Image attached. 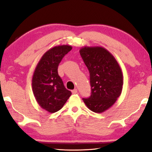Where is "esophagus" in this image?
<instances>
[{"label":"esophagus","instance_id":"obj_1","mask_svg":"<svg viewBox=\"0 0 152 152\" xmlns=\"http://www.w3.org/2000/svg\"><path fill=\"white\" fill-rule=\"evenodd\" d=\"M72 94H76L78 92V91H77V89H74L72 91Z\"/></svg>","mask_w":152,"mask_h":152}]
</instances>
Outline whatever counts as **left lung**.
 <instances>
[{
  "instance_id": "8db88e82",
  "label": "left lung",
  "mask_w": 152,
  "mask_h": 152,
  "mask_svg": "<svg viewBox=\"0 0 152 152\" xmlns=\"http://www.w3.org/2000/svg\"><path fill=\"white\" fill-rule=\"evenodd\" d=\"M80 53L90 73L91 95L83 101L88 109L101 113L110 109L121 94L123 75L119 63L102 46H84Z\"/></svg>"
}]
</instances>
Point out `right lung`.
Wrapping results in <instances>:
<instances>
[{
    "mask_svg": "<svg viewBox=\"0 0 152 152\" xmlns=\"http://www.w3.org/2000/svg\"><path fill=\"white\" fill-rule=\"evenodd\" d=\"M72 47L60 45L50 48L42 56L32 77V91L38 104L50 113L58 111L71 96L58 75L61 60Z\"/></svg>",
    "mask_w": 152,
    "mask_h": 152,
    "instance_id": "add662e5",
    "label": "right lung"
}]
</instances>
